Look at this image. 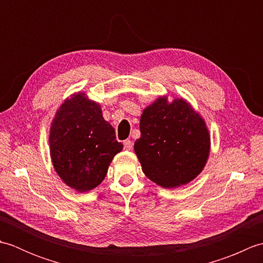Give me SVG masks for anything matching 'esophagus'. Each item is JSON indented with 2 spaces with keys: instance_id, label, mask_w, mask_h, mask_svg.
Returning a JSON list of instances; mask_svg holds the SVG:
<instances>
[{
  "instance_id": "esophagus-1",
  "label": "esophagus",
  "mask_w": 263,
  "mask_h": 263,
  "mask_svg": "<svg viewBox=\"0 0 263 263\" xmlns=\"http://www.w3.org/2000/svg\"><path fill=\"white\" fill-rule=\"evenodd\" d=\"M123 144H124V149H126V150H131L132 149V147H133V144H132V141L131 140H124L123 141Z\"/></svg>"
}]
</instances>
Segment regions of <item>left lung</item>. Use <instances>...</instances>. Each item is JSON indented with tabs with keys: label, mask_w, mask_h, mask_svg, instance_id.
<instances>
[{
	"label": "left lung",
	"mask_w": 263,
	"mask_h": 263,
	"mask_svg": "<svg viewBox=\"0 0 263 263\" xmlns=\"http://www.w3.org/2000/svg\"><path fill=\"white\" fill-rule=\"evenodd\" d=\"M141 137L135 152L142 171L163 187H176L197 177L208 159L210 137L205 123L184 99L158 98L140 119Z\"/></svg>",
	"instance_id": "8db88e82"
}]
</instances>
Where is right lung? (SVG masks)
<instances>
[{
	"label": "right lung",
	"mask_w": 263,
	"mask_h": 263,
	"mask_svg": "<svg viewBox=\"0 0 263 263\" xmlns=\"http://www.w3.org/2000/svg\"><path fill=\"white\" fill-rule=\"evenodd\" d=\"M49 147L53 166L63 182L87 192L103 182L123 144L116 140L114 127L104 120L99 104L77 93L57 111Z\"/></svg>",
	"instance_id": "right-lung-1"
}]
</instances>
